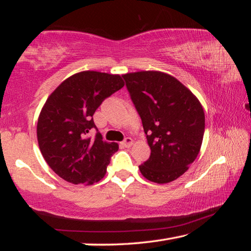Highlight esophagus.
<instances>
[{"mask_svg": "<svg viewBox=\"0 0 251 251\" xmlns=\"http://www.w3.org/2000/svg\"><path fill=\"white\" fill-rule=\"evenodd\" d=\"M122 145L124 146V147H130L131 145H133V139H131L130 137H127V138H125L124 141H123Z\"/></svg>", "mask_w": 251, "mask_h": 251, "instance_id": "esophagus-1", "label": "esophagus"}]
</instances>
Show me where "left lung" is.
Instances as JSON below:
<instances>
[{
  "mask_svg": "<svg viewBox=\"0 0 251 251\" xmlns=\"http://www.w3.org/2000/svg\"><path fill=\"white\" fill-rule=\"evenodd\" d=\"M123 77L151 151L139 171L157 184L177 179L201 151L205 131L201 101L179 80L163 72H135Z\"/></svg>",
  "mask_w": 251,
  "mask_h": 251,
  "instance_id": "8db88e82",
  "label": "left lung"
}]
</instances>
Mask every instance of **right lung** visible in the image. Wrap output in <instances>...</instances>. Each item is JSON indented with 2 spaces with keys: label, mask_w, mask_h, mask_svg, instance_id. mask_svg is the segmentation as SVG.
Returning <instances> with one entry per match:
<instances>
[{
  "label": "right lung",
  "mask_w": 251,
  "mask_h": 251,
  "mask_svg": "<svg viewBox=\"0 0 251 251\" xmlns=\"http://www.w3.org/2000/svg\"><path fill=\"white\" fill-rule=\"evenodd\" d=\"M121 75L84 71L66 78L46 100L37 121V142L52 171L72 184L93 185L105 176L118 144L106 143L96 128L95 110L124 86Z\"/></svg>",
  "instance_id": "add662e5"
}]
</instances>
